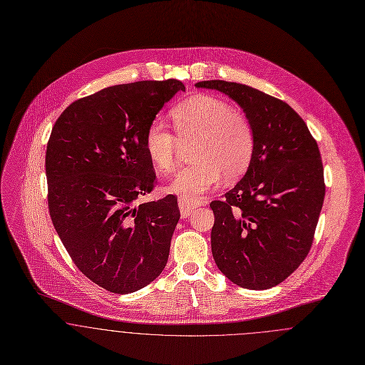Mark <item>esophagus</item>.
Returning a JSON list of instances; mask_svg holds the SVG:
<instances>
[{
	"instance_id": "obj_1",
	"label": "esophagus",
	"mask_w": 365,
	"mask_h": 365,
	"mask_svg": "<svg viewBox=\"0 0 365 365\" xmlns=\"http://www.w3.org/2000/svg\"><path fill=\"white\" fill-rule=\"evenodd\" d=\"M197 207H199L197 202H187L185 199H179V210H180V215L183 218L189 217Z\"/></svg>"
}]
</instances>
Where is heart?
<instances>
[{"mask_svg":"<svg viewBox=\"0 0 365 365\" xmlns=\"http://www.w3.org/2000/svg\"><path fill=\"white\" fill-rule=\"evenodd\" d=\"M172 120L179 139L161 122L145 131V150L161 173L175 169L182 144L196 141L195 165L182 169L169 183L168 190L187 202H196L215 187L221 176L232 180L247 169L253 157V127L242 113L220 98L196 95L180 102L172 110Z\"/></svg>","mask_w":365,"mask_h":365,"instance_id":"b5f03b06","label":"heart"}]
</instances>
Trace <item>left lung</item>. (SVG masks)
Returning a JSON list of instances; mask_svg holds the SVG:
<instances>
[{"mask_svg": "<svg viewBox=\"0 0 365 365\" xmlns=\"http://www.w3.org/2000/svg\"><path fill=\"white\" fill-rule=\"evenodd\" d=\"M225 93L253 127L242 179L210 204L211 252L221 273L247 289L284 282L307 257L324 205V165L305 122L283 101L238 82L202 81Z\"/></svg>", "mask_w": 365, "mask_h": 365, "instance_id": "obj_1", "label": "left lung"}]
</instances>
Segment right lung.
I'll list each match as a JSON object with an SVG mask.
<instances>
[{
  "label": "right lung",
  "mask_w": 365,
  "mask_h": 365,
  "mask_svg": "<svg viewBox=\"0 0 365 365\" xmlns=\"http://www.w3.org/2000/svg\"><path fill=\"white\" fill-rule=\"evenodd\" d=\"M178 80L105 88L71 103L46 151L53 225L82 273L128 294L154 282L168 262L180 218L178 199L137 200L157 182L145 131L176 92Z\"/></svg>",
  "instance_id": "obj_1"
}]
</instances>
